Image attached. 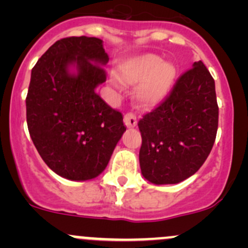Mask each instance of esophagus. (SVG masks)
Listing matches in <instances>:
<instances>
[{
  "label": "esophagus",
  "mask_w": 248,
  "mask_h": 248,
  "mask_svg": "<svg viewBox=\"0 0 248 248\" xmlns=\"http://www.w3.org/2000/svg\"><path fill=\"white\" fill-rule=\"evenodd\" d=\"M124 122L126 124L127 128H134L138 124V120H136V116L133 114V113H128V114L124 115Z\"/></svg>",
  "instance_id": "34e87169"
}]
</instances>
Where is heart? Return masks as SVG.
Masks as SVG:
<instances>
[{"instance_id":"b5f03b06","label":"heart","mask_w":248,"mask_h":248,"mask_svg":"<svg viewBox=\"0 0 248 248\" xmlns=\"http://www.w3.org/2000/svg\"><path fill=\"white\" fill-rule=\"evenodd\" d=\"M177 70L157 55L146 53L128 59L119 67V79L124 86L139 85L135 100L139 107L150 109L166 100L171 92Z\"/></svg>"}]
</instances>
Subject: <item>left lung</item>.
I'll list each match as a JSON object with an SVG mask.
<instances>
[{
  "mask_svg": "<svg viewBox=\"0 0 248 248\" xmlns=\"http://www.w3.org/2000/svg\"><path fill=\"white\" fill-rule=\"evenodd\" d=\"M141 172L156 186L189 178L211 152L218 129L215 80L203 62L178 78L170 94L139 121Z\"/></svg>",
  "mask_w": 248,
  "mask_h": 248,
  "instance_id": "obj_1",
  "label": "left lung"
}]
</instances>
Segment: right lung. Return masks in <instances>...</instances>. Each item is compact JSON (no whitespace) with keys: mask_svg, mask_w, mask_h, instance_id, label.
I'll list each match as a JSON object with an SVG mask.
<instances>
[{"mask_svg":"<svg viewBox=\"0 0 248 248\" xmlns=\"http://www.w3.org/2000/svg\"><path fill=\"white\" fill-rule=\"evenodd\" d=\"M108 61L101 39L67 37L31 71L25 100L31 140L46 166L71 181L100 175L126 130L121 113L95 93Z\"/></svg>","mask_w":248,"mask_h":248,"instance_id":"1","label":"right lung"}]
</instances>
